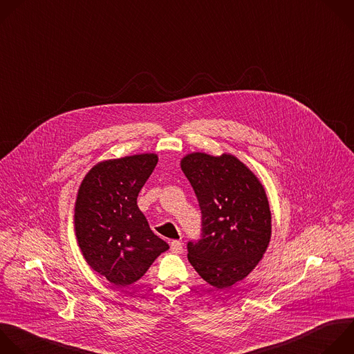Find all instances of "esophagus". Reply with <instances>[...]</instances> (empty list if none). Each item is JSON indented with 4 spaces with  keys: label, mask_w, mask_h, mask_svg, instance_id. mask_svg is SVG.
Here are the masks:
<instances>
[{
    "label": "esophagus",
    "mask_w": 354,
    "mask_h": 354,
    "mask_svg": "<svg viewBox=\"0 0 354 354\" xmlns=\"http://www.w3.org/2000/svg\"><path fill=\"white\" fill-rule=\"evenodd\" d=\"M171 252H172V253H182V252H183L182 243H180L179 241H172V242H171Z\"/></svg>",
    "instance_id": "obj_1"
}]
</instances>
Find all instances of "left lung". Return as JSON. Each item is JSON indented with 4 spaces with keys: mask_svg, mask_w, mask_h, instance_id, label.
<instances>
[{
    "mask_svg": "<svg viewBox=\"0 0 354 354\" xmlns=\"http://www.w3.org/2000/svg\"><path fill=\"white\" fill-rule=\"evenodd\" d=\"M182 171L201 211V233L187 242V259L209 285L225 289L248 277L271 238V211L263 185L236 157L186 156Z\"/></svg>",
    "mask_w": 354,
    "mask_h": 354,
    "instance_id": "left-lung-1",
    "label": "left lung"
}]
</instances>
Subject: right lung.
Segmentation results:
<instances>
[{"label": "right lung", "instance_id": "1", "mask_svg": "<svg viewBox=\"0 0 354 354\" xmlns=\"http://www.w3.org/2000/svg\"><path fill=\"white\" fill-rule=\"evenodd\" d=\"M157 162L156 154L104 161L79 187L75 205L79 248L87 264L116 286L139 281L169 249L138 207V196Z\"/></svg>", "mask_w": 354, "mask_h": 354}]
</instances>
